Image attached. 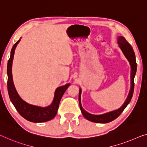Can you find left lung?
Instances as JSON below:
<instances>
[{
    "instance_id": "left-lung-1",
    "label": "left lung",
    "mask_w": 147,
    "mask_h": 147,
    "mask_svg": "<svg viewBox=\"0 0 147 147\" xmlns=\"http://www.w3.org/2000/svg\"><path fill=\"white\" fill-rule=\"evenodd\" d=\"M117 43L119 44V47L121 50L124 56L128 60L131 66V87L129 92V94L125 102H124V104L119 109L109 111V112L108 113H104V114L94 115L87 112L86 111H85L83 109L82 104H81V92H82V90L80 88L79 96H78V101H79L81 112H82V115H84V117L86 119L89 120L90 121L98 123H106L112 121L113 120L115 119L117 117H119V115L123 112V111L124 110L125 108L129 104L131 98H132L133 91H134V78L137 72V63L136 59H135V55L131 45L125 39L124 37H117Z\"/></svg>"
}]
</instances>
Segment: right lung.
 Segmentation results:
<instances>
[{"label": "right lung", "instance_id": "right-lung-1", "mask_svg": "<svg viewBox=\"0 0 147 147\" xmlns=\"http://www.w3.org/2000/svg\"><path fill=\"white\" fill-rule=\"evenodd\" d=\"M20 39L13 45L12 49H11L10 59L8 61L7 87L8 95H9L10 99L14 106L15 108L18 111L20 115L22 116L26 120L34 123H42L49 121L55 117L57 113L61 98L71 84L68 83L64 86L58 87L55 92L54 98L52 103L51 105L47 107L34 106V105L28 104L22 99L15 88L12 73V61L14 59V51L17 45L20 41Z\"/></svg>", "mask_w": 147, "mask_h": 147}]
</instances>
